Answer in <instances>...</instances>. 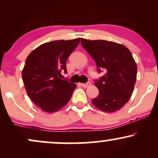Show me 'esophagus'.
Listing matches in <instances>:
<instances>
[{
	"label": "esophagus",
	"instance_id": "34e87169",
	"mask_svg": "<svg viewBox=\"0 0 158 158\" xmlns=\"http://www.w3.org/2000/svg\"><path fill=\"white\" fill-rule=\"evenodd\" d=\"M90 82H87V83H81L80 84V85L81 87H82V88H88V87L89 86H90Z\"/></svg>",
	"mask_w": 158,
	"mask_h": 158
}]
</instances>
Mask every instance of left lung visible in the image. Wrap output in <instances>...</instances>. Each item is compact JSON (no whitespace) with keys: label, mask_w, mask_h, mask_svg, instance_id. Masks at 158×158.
<instances>
[{"label":"left lung","mask_w":158,"mask_h":158,"mask_svg":"<svg viewBox=\"0 0 158 158\" xmlns=\"http://www.w3.org/2000/svg\"><path fill=\"white\" fill-rule=\"evenodd\" d=\"M81 44L94 59L98 71H106L95 80L99 95L92 103L108 113L119 110L131 98L137 79V67L131 52L124 45L105 40L81 39Z\"/></svg>","instance_id":"8db88e82"}]
</instances>
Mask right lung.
I'll list each match as a JSON object with an SVG mask.
<instances>
[{
  "label": "right lung",
  "instance_id": "1",
  "mask_svg": "<svg viewBox=\"0 0 158 158\" xmlns=\"http://www.w3.org/2000/svg\"><path fill=\"white\" fill-rule=\"evenodd\" d=\"M80 39L60 40L40 45L27 56L22 79L27 95L41 110L56 112L66 106L77 85L60 79L66 61Z\"/></svg>",
  "mask_w": 158,
  "mask_h": 158
}]
</instances>
